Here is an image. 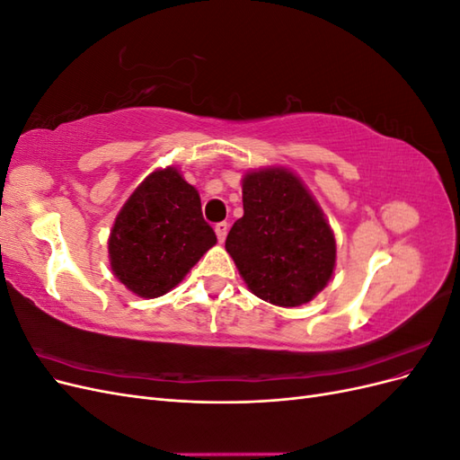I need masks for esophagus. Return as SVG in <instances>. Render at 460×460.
Instances as JSON below:
<instances>
[{
    "mask_svg": "<svg viewBox=\"0 0 460 460\" xmlns=\"http://www.w3.org/2000/svg\"><path fill=\"white\" fill-rule=\"evenodd\" d=\"M215 232H217V238L218 242L222 243L226 240V234H228V222H218V225L215 226Z\"/></svg>",
    "mask_w": 460,
    "mask_h": 460,
    "instance_id": "1",
    "label": "esophagus"
}]
</instances>
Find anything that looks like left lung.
<instances>
[{
	"mask_svg": "<svg viewBox=\"0 0 460 460\" xmlns=\"http://www.w3.org/2000/svg\"><path fill=\"white\" fill-rule=\"evenodd\" d=\"M243 217L234 222L226 252L247 288L278 307L309 303L328 284L336 240L301 180L286 169L243 178Z\"/></svg>",
	"mask_w": 460,
	"mask_h": 460,
	"instance_id": "8db88e82",
	"label": "left lung"
}]
</instances>
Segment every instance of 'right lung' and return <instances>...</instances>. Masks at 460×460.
Here are the masks:
<instances>
[{
  "mask_svg": "<svg viewBox=\"0 0 460 460\" xmlns=\"http://www.w3.org/2000/svg\"><path fill=\"white\" fill-rule=\"evenodd\" d=\"M215 243L198 190L169 166L151 172L120 208L109 238L111 269L134 294L159 297Z\"/></svg>",
  "mask_w": 460,
  "mask_h": 460,
  "instance_id": "obj_1",
  "label": "right lung"
}]
</instances>
